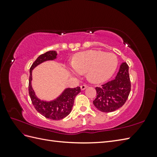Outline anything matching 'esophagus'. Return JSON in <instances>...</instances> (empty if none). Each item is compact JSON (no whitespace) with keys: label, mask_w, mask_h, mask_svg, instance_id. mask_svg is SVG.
<instances>
[{"label":"esophagus","mask_w":157,"mask_h":157,"mask_svg":"<svg viewBox=\"0 0 157 157\" xmlns=\"http://www.w3.org/2000/svg\"><path fill=\"white\" fill-rule=\"evenodd\" d=\"M87 87H88V86L86 85V84H83V85H82V86H80L82 90H85Z\"/></svg>","instance_id":"obj_1"}]
</instances>
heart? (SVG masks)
I'll return each mask as SVG.
<instances>
[{
  "label": "heart",
  "instance_id": "1",
  "mask_svg": "<svg viewBox=\"0 0 157 157\" xmlns=\"http://www.w3.org/2000/svg\"><path fill=\"white\" fill-rule=\"evenodd\" d=\"M118 65V59L113 53L88 51L74 56L72 66L79 73H86L89 81L102 82L111 78Z\"/></svg>",
  "mask_w": 157,
  "mask_h": 157
}]
</instances>
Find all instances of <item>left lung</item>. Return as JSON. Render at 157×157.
I'll list each match as a JSON object with an SVG mask.
<instances>
[{
	"mask_svg": "<svg viewBox=\"0 0 157 157\" xmlns=\"http://www.w3.org/2000/svg\"><path fill=\"white\" fill-rule=\"evenodd\" d=\"M95 89L96 97L93 104L99 111L110 113L121 107L131 91L128 65L123 63L115 79Z\"/></svg>",
	"mask_w": 157,
	"mask_h": 157,
	"instance_id": "obj_1",
	"label": "left lung"
}]
</instances>
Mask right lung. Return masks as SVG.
Listing matches in <instances>:
<instances>
[{"instance_id": "1", "label": "right lung", "mask_w": 157, "mask_h": 157, "mask_svg": "<svg viewBox=\"0 0 157 157\" xmlns=\"http://www.w3.org/2000/svg\"><path fill=\"white\" fill-rule=\"evenodd\" d=\"M56 55L57 54L56 51H51L38 56L29 69L28 86L29 94L36 111L46 118L52 120H60L67 116L71 111L75 96L81 92L80 87L79 86L74 88H67L59 97L51 102L42 101L36 97L31 85L32 69L42 62L56 59Z\"/></svg>"}]
</instances>
